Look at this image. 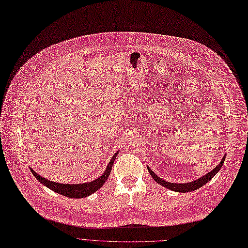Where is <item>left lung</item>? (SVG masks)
<instances>
[{
    "mask_svg": "<svg viewBox=\"0 0 248 248\" xmlns=\"http://www.w3.org/2000/svg\"><path fill=\"white\" fill-rule=\"evenodd\" d=\"M225 155L223 156V158L221 159V161L219 162V164L213 170H211V172H208L207 174H205L204 176L201 177L200 179L196 180V181H193V182H189V183H184V184H175V183H170V182H166L164 181L163 179L159 178L153 170H152L149 167L148 168V170L150 175L153 177V179L158 183L160 184L161 186L170 189V190H174V192H178V193H189V192H193V190H196L198 188H200L201 186H204L207 182L211 181L216 175L217 173L218 172V170H220V168L222 167L223 163H224V160H225Z\"/></svg>",
    "mask_w": 248,
    "mask_h": 248,
    "instance_id": "obj_1",
    "label": "left lung"
}]
</instances>
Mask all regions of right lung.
Listing matches in <instances>:
<instances>
[{
	"mask_svg": "<svg viewBox=\"0 0 248 248\" xmlns=\"http://www.w3.org/2000/svg\"><path fill=\"white\" fill-rule=\"evenodd\" d=\"M118 154L117 153L114 154V156L112 157L111 161L109 162L106 170H104V173L96 180H94L92 182L89 183H83V184H75V185H70V184H61V183H55V182H51L46 180V178L40 176L36 172L31 169V172L32 173V175L37 179L40 183H42L43 185H45L46 186H47L48 188H50L53 192L61 194L62 196L68 197V198H72V199H81V198H85L88 197L90 195H92L93 193L97 192V190L104 185V183L107 181L111 170H112V166L114 161L116 159V156Z\"/></svg>",
	"mask_w": 248,
	"mask_h": 248,
	"instance_id": "obj_1",
	"label": "right lung"
}]
</instances>
